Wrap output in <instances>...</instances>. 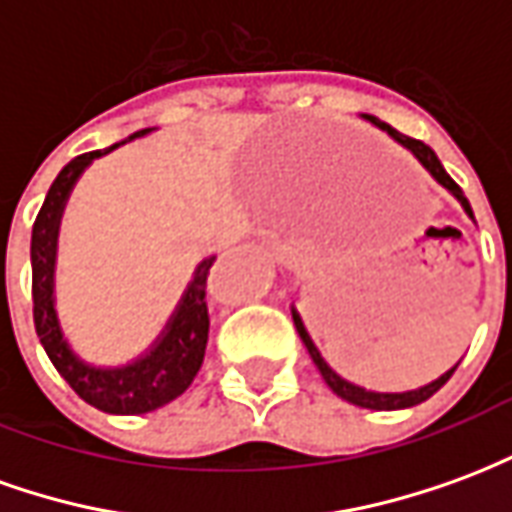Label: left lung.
I'll return each mask as SVG.
<instances>
[{
    "label": "left lung",
    "instance_id": "8db88e82",
    "mask_svg": "<svg viewBox=\"0 0 512 512\" xmlns=\"http://www.w3.org/2000/svg\"><path fill=\"white\" fill-rule=\"evenodd\" d=\"M365 120H370L373 126H378L381 131H386V134L392 136V139H397L400 145L408 147V150H411V153L419 158V164L428 169L430 175L439 180L441 186L450 191L455 200L461 202L463 211L469 213V216L474 219L472 205H469V200L463 197L461 186H458V183H455V180L447 175V169L441 167L439 156H436V153H433V150H430L425 142H419V139H411V136L397 134L395 128L386 126V123H381V120H378V117H373V115H365ZM293 323H296V332H299V337L304 340V345H307V351H310L312 362H315V367L321 370L323 381L329 384V389H332L337 397H343V400H348V403H354V406H359V408H373V411H395V408H411V406H417V403H425L428 397L436 395L441 386L450 381V376L455 373V367H458V365H455L452 370H447V373H444L441 378H436V381H430V384H425V386H419V389H411V392H370V389H362V386H356V384H351V381L340 378L337 373H334L332 367L323 362L321 351H318V348H315V343L310 340V334H307V329H304V323H301L299 312H296V310H293Z\"/></svg>",
    "mask_w": 512,
    "mask_h": 512
}]
</instances>
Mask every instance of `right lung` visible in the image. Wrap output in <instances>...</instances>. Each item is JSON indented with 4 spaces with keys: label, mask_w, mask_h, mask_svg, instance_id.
Returning a JSON list of instances; mask_svg holds the SVG:
<instances>
[{
    "label": "right lung",
    "mask_w": 512,
    "mask_h": 512,
    "mask_svg": "<svg viewBox=\"0 0 512 512\" xmlns=\"http://www.w3.org/2000/svg\"><path fill=\"white\" fill-rule=\"evenodd\" d=\"M150 128H142L126 139L145 136ZM123 145V142H117ZM117 145L82 153L68 161L62 172L51 183L49 194L43 200L38 219L32 224V318L40 345L46 348L51 365L60 373L84 403L101 408L106 414H147L167 406L169 400L180 397L197 376L205 359L208 345V279L216 257H205L189 288L180 299L178 310L167 323L164 334L156 345L126 367H93L73 354L71 345L62 337L57 310H54V260H57V233H60L62 208L68 194L84 169L93 164V158L104 156Z\"/></svg>",
    "instance_id": "add662e5"
}]
</instances>
